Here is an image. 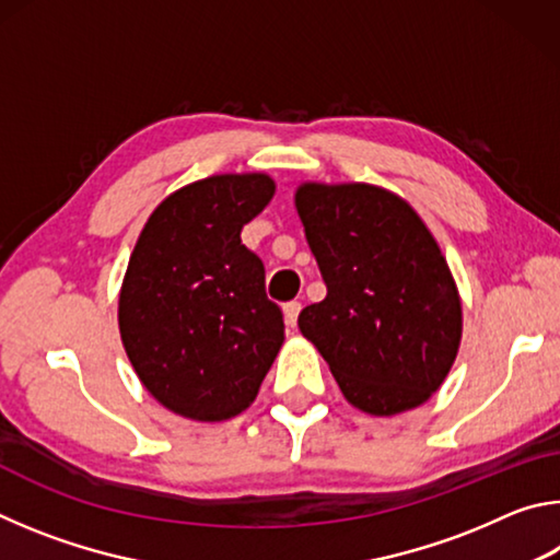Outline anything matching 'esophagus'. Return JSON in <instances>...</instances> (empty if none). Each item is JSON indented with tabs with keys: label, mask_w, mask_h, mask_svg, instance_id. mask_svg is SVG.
<instances>
[{
	"label": "esophagus",
	"mask_w": 560,
	"mask_h": 560,
	"mask_svg": "<svg viewBox=\"0 0 560 560\" xmlns=\"http://www.w3.org/2000/svg\"><path fill=\"white\" fill-rule=\"evenodd\" d=\"M299 314H301V301H289L287 306H283V316H287V324H289L291 328L296 326Z\"/></svg>",
	"instance_id": "34e87169"
}]
</instances>
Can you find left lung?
Instances as JSON below:
<instances>
[{
    "instance_id": "1",
    "label": "left lung",
    "mask_w": 560,
    "mask_h": 560,
    "mask_svg": "<svg viewBox=\"0 0 560 560\" xmlns=\"http://www.w3.org/2000/svg\"><path fill=\"white\" fill-rule=\"evenodd\" d=\"M296 210L326 299L299 328L350 405L397 415L444 383L462 338L447 261L410 205L373 185H301Z\"/></svg>"
}]
</instances>
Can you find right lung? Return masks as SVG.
I'll return each mask as SVG.
<instances>
[{
	"instance_id": "1",
	"label": "right lung",
	"mask_w": 560,
	"mask_h": 560,
	"mask_svg": "<svg viewBox=\"0 0 560 560\" xmlns=\"http://www.w3.org/2000/svg\"><path fill=\"white\" fill-rule=\"evenodd\" d=\"M273 197L267 175H214L150 214L118 301L120 338L148 393L189 420L254 402L283 343V314L242 226Z\"/></svg>"
}]
</instances>
